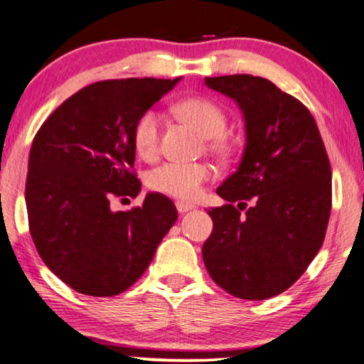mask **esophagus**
<instances>
[{
	"instance_id": "obj_1",
	"label": "esophagus",
	"mask_w": 364,
	"mask_h": 364,
	"mask_svg": "<svg viewBox=\"0 0 364 364\" xmlns=\"http://www.w3.org/2000/svg\"><path fill=\"white\" fill-rule=\"evenodd\" d=\"M176 208H177V211L178 213H187V211H190V210H193L195 208V205L193 203H187V201H177L176 203Z\"/></svg>"
}]
</instances>
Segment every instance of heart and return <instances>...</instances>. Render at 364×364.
<instances>
[{
    "mask_svg": "<svg viewBox=\"0 0 364 364\" xmlns=\"http://www.w3.org/2000/svg\"><path fill=\"white\" fill-rule=\"evenodd\" d=\"M178 119L192 125L208 139V149L218 154L229 153L225 135L228 117L220 105L205 97H187L174 105ZM161 117L154 110H144L133 127L132 141L141 159H153L159 153ZM211 177V167L205 163H166L148 174V187L154 192L181 200H193L201 186Z\"/></svg>",
    "mask_w": 364,
    "mask_h": 364,
    "instance_id": "1",
    "label": "heart"
}]
</instances>
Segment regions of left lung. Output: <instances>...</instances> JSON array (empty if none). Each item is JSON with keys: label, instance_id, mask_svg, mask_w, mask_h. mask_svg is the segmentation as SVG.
<instances>
[{"label": "left lung", "instance_id": "left-lung-1", "mask_svg": "<svg viewBox=\"0 0 364 364\" xmlns=\"http://www.w3.org/2000/svg\"><path fill=\"white\" fill-rule=\"evenodd\" d=\"M205 82L236 100L245 119L242 159L216 188L228 203L208 210L213 231L201 249L205 267L236 298H273L303 275L326 237L332 208L327 151L306 105L272 81L231 75Z\"/></svg>", "mask_w": 364, "mask_h": 364}]
</instances>
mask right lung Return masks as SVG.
<instances>
[{
  "instance_id": "right-lung-1",
  "label": "right lung",
  "mask_w": 364,
  "mask_h": 364,
  "mask_svg": "<svg viewBox=\"0 0 364 364\" xmlns=\"http://www.w3.org/2000/svg\"><path fill=\"white\" fill-rule=\"evenodd\" d=\"M178 80L94 82L55 109L33 138L26 181L29 231L43 264L77 293H124L177 220L163 193H148L130 211H112L110 200L138 195L133 127Z\"/></svg>"
}]
</instances>
